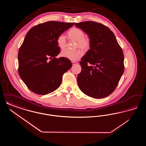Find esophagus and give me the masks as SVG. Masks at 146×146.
Returning a JSON list of instances; mask_svg holds the SVG:
<instances>
[{"label": "esophagus", "mask_w": 146, "mask_h": 146, "mask_svg": "<svg viewBox=\"0 0 146 146\" xmlns=\"http://www.w3.org/2000/svg\"><path fill=\"white\" fill-rule=\"evenodd\" d=\"M72 63L73 65H76V64H78V63L76 62H74V61H72Z\"/></svg>", "instance_id": "1"}]
</instances>
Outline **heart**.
<instances>
[{"label":"heart","mask_w":146,"mask_h":146,"mask_svg":"<svg viewBox=\"0 0 146 146\" xmlns=\"http://www.w3.org/2000/svg\"><path fill=\"white\" fill-rule=\"evenodd\" d=\"M68 35L71 40L76 42V48H80L84 51H86L90 49V39L89 37L85 35L82 29L78 28H72L68 32ZM57 44L60 49H64L66 48V39L64 35L61 34L58 36L57 38ZM61 56L72 61H76L82 57L83 52L80 50L75 51L65 50L61 52Z\"/></svg>","instance_id":"heart-1"}]
</instances>
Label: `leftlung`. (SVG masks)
I'll use <instances>...</instances> for the list:
<instances>
[{
    "mask_svg": "<svg viewBox=\"0 0 146 146\" xmlns=\"http://www.w3.org/2000/svg\"><path fill=\"white\" fill-rule=\"evenodd\" d=\"M89 35L90 49L82 58V71L78 75L79 89L95 98L111 95L124 70V54L114 33L104 25L93 21L75 23Z\"/></svg>",
    "mask_w": 146,
    "mask_h": 146,
    "instance_id": "obj_1",
    "label": "left lung"
}]
</instances>
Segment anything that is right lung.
I'll return each mask as SVG.
<instances>
[{
    "label": "right lung",
    "mask_w": 146,
    "mask_h": 146,
    "mask_svg": "<svg viewBox=\"0 0 146 146\" xmlns=\"http://www.w3.org/2000/svg\"><path fill=\"white\" fill-rule=\"evenodd\" d=\"M74 23L48 21L31 28L19 51V74L28 89L38 95H46L60 86L63 74L72 66L60 52L58 36Z\"/></svg>",
    "instance_id": "add662e5"
}]
</instances>
